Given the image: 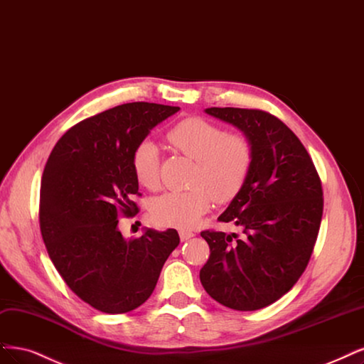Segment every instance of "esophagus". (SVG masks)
<instances>
[{
  "mask_svg": "<svg viewBox=\"0 0 364 364\" xmlns=\"http://www.w3.org/2000/svg\"><path fill=\"white\" fill-rule=\"evenodd\" d=\"M179 236H181V241H188L191 240V237H194V233L190 230H181Z\"/></svg>",
  "mask_w": 364,
  "mask_h": 364,
  "instance_id": "1",
  "label": "esophagus"
}]
</instances>
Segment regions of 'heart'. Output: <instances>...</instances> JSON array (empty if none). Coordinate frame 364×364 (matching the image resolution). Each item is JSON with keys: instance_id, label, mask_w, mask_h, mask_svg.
<instances>
[{"instance_id": "1", "label": "heart", "mask_w": 364, "mask_h": 364, "mask_svg": "<svg viewBox=\"0 0 364 364\" xmlns=\"http://www.w3.org/2000/svg\"><path fill=\"white\" fill-rule=\"evenodd\" d=\"M168 143L196 161L188 191H168L152 205L155 223L167 228L191 229L210 208L230 202L241 191L253 164V146L245 135L225 134L217 124L200 117L179 122L167 132ZM135 178L149 190L159 186V149L144 140L132 154Z\"/></svg>"}]
</instances>
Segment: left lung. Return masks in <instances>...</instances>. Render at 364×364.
Here are the masks:
<instances>
[{
    "instance_id": "obj_1",
    "label": "left lung",
    "mask_w": 364,
    "mask_h": 364,
    "mask_svg": "<svg viewBox=\"0 0 364 364\" xmlns=\"http://www.w3.org/2000/svg\"><path fill=\"white\" fill-rule=\"evenodd\" d=\"M205 112L247 136L253 164L218 217L237 225L241 237L200 233L210 248L200 282L225 307L259 310L289 292L307 267L322 218L321 179L303 143L269 112L230 107Z\"/></svg>"
}]
</instances>
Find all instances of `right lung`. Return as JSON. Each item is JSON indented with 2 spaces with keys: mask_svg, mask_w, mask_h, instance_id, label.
<instances>
[{
  "mask_svg": "<svg viewBox=\"0 0 364 364\" xmlns=\"http://www.w3.org/2000/svg\"><path fill=\"white\" fill-rule=\"evenodd\" d=\"M179 107L132 102L75 124L61 136L43 170L41 230L63 280L99 311L127 313L152 295L166 260L179 245L174 229H144L128 240L119 217L139 208L132 194L135 147Z\"/></svg>",
  "mask_w": 364,
  "mask_h": 364,
  "instance_id": "1",
  "label": "right lung"
}]
</instances>
